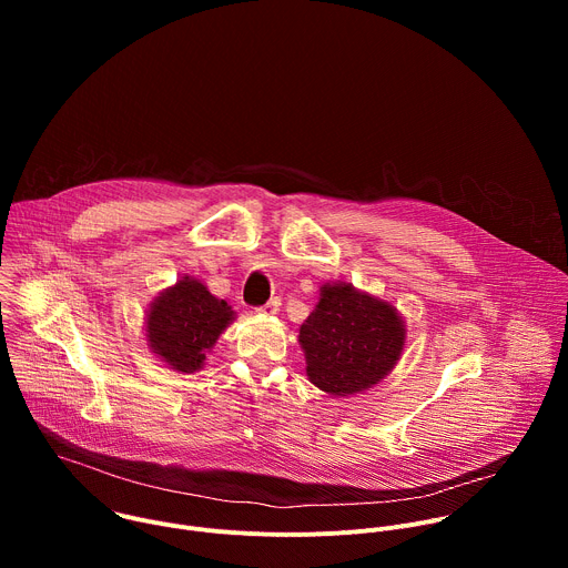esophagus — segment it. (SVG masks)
I'll use <instances>...</instances> for the list:
<instances>
[{"label": "esophagus", "mask_w": 568, "mask_h": 568, "mask_svg": "<svg viewBox=\"0 0 568 568\" xmlns=\"http://www.w3.org/2000/svg\"><path fill=\"white\" fill-rule=\"evenodd\" d=\"M278 310H281V298H278V296L270 298V301L261 307V312H265V314H276Z\"/></svg>", "instance_id": "esophagus-1"}]
</instances>
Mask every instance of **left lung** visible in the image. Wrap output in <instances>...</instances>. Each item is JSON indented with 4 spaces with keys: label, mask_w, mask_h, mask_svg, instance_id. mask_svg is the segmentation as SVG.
Segmentation results:
<instances>
[{
    "label": "left lung",
    "mask_w": 568,
    "mask_h": 568,
    "mask_svg": "<svg viewBox=\"0 0 568 568\" xmlns=\"http://www.w3.org/2000/svg\"><path fill=\"white\" fill-rule=\"evenodd\" d=\"M298 342L307 377L331 395H351L377 384L399 359L404 326L395 307L353 285H323Z\"/></svg>",
    "instance_id": "left-lung-1"
}]
</instances>
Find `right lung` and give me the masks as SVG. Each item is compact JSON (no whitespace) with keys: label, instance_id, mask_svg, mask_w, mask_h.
Masks as SVG:
<instances>
[{"label":"right lung","instance_id":"obj_1","mask_svg":"<svg viewBox=\"0 0 568 568\" xmlns=\"http://www.w3.org/2000/svg\"><path fill=\"white\" fill-rule=\"evenodd\" d=\"M233 318L226 301L193 278L161 294L148 314V342L159 357L182 373L202 368L206 353Z\"/></svg>","mask_w":568,"mask_h":568}]
</instances>
